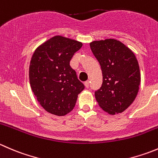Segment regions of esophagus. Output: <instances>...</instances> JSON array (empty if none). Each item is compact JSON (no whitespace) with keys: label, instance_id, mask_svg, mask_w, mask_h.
Masks as SVG:
<instances>
[{"label":"esophagus","instance_id":"esophagus-1","mask_svg":"<svg viewBox=\"0 0 158 158\" xmlns=\"http://www.w3.org/2000/svg\"><path fill=\"white\" fill-rule=\"evenodd\" d=\"M84 85H85V86L86 87V88H89V81H86V82H84Z\"/></svg>","mask_w":158,"mask_h":158}]
</instances>
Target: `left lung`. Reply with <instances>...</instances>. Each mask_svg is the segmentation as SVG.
I'll return each instance as SVG.
<instances>
[{
    "mask_svg": "<svg viewBox=\"0 0 158 158\" xmlns=\"http://www.w3.org/2000/svg\"><path fill=\"white\" fill-rule=\"evenodd\" d=\"M99 63L102 84L95 92L100 107L110 114L121 113L135 99L141 82L139 65L134 52L114 39L90 43Z\"/></svg>",
    "mask_w": 158,
    "mask_h": 158,
    "instance_id": "1",
    "label": "left lung"
}]
</instances>
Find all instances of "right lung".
Returning a JSON list of instances; mask_svg holds the SVG:
<instances>
[{"instance_id": "obj_1", "label": "right lung", "mask_w": 158, "mask_h": 158, "mask_svg": "<svg viewBox=\"0 0 158 158\" xmlns=\"http://www.w3.org/2000/svg\"><path fill=\"white\" fill-rule=\"evenodd\" d=\"M82 44L55 36L36 48L29 69L32 91L43 108L58 116L66 115L76 106L85 86L69 62Z\"/></svg>"}]
</instances>
